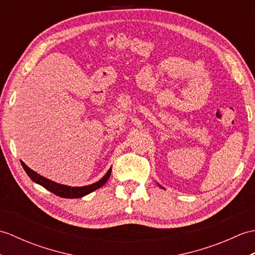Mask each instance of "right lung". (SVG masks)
Segmentation results:
<instances>
[{"label": "right lung", "mask_w": 255, "mask_h": 255, "mask_svg": "<svg viewBox=\"0 0 255 255\" xmlns=\"http://www.w3.org/2000/svg\"><path fill=\"white\" fill-rule=\"evenodd\" d=\"M21 165H23L25 172L27 173V175L30 177V180L34 181L35 183L39 184L42 187H45L48 191L53 193L57 196H60L63 198H80L83 197L85 195H88L92 192H94L95 189L102 187L104 184L107 182L108 178L111 176L112 173V167L107 171L106 174L103 176L99 182L91 184V185H86V186H80V187H72V186H67V185H62V184L56 183L53 181L48 180V178L41 176L40 174H38L35 171H32L29 169L23 161H21Z\"/></svg>", "instance_id": "add662e5"}]
</instances>
